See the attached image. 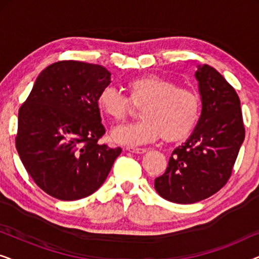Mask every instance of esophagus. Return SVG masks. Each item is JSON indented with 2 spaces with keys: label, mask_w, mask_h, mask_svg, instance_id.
<instances>
[{
  "label": "esophagus",
  "mask_w": 259,
  "mask_h": 259,
  "mask_svg": "<svg viewBox=\"0 0 259 259\" xmlns=\"http://www.w3.org/2000/svg\"><path fill=\"white\" fill-rule=\"evenodd\" d=\"M126 150L128 152H132V153H136V154H143V153H145V152H147L146 148H139V147H132V146L127 147Z\"/></svg>",
  "instance_id": "obj_1"
}]
</instances>
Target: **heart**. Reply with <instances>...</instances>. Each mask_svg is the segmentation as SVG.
Wrapping results in <instances>:
<instances>
[{
  "label": "heart",
  "instance_id": "heart-1",
  "mask_svg": "<svg viewBox=\"0 0 259 259\" xmlns=\"http://www.w3.org/2000/svg\"><path fill=\"white\" fill-rule=\"evenodd\" d=\"M126 87L133 104H144L140 111L143 120L115 126L111 132L115 143L138 146L160 137L171 143L186 138L196 127L201 111L196 92L153 74L134 77ZM97 102L99 109L115 121L125 118L131 109L128 98L112 86L102 88Z\"/></svg>",
  "mask_w": 259,
  "mask_h": 259
}]
</instances>
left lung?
Listing matches in <instances>:
<instances>
[{"mask_svg":"<svg viewBox=\"0 0 259 259\" xmlns=\"http://www.w3.org/2000/svg\"><path fill=\"white\" fill-rule=\"evenodd\" d=\"M194 77L201 100L199 120L172 152L164 175L154 180L159 196L177 204H193L218 192L245 138L240 101L231 84L208 65H198Z\"/></svg>","mask_w":259,"mask_h":259,"instance_id":"obj_1","label":"left lung"}]
</instances>
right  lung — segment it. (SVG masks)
<instances>
[{
  "mask_svg": "<svg viewBox=\"0 0 259 259\" xmlns=\"http://www.w3.org/2000/svg\"><path fill=\"white\" fill-rule=\"evenodd\" d=\"M111 83L105 67L60 61L36 77L19 112L16 150L49 196L77 200L105 183L121 148L98 144L105 134L98 95Z\"/></svg>",
  "mask_w": 259,
  "mask_h": 259,
  "instance_id": "add662e5",
  "label": "right lung"
}]
</instances>
